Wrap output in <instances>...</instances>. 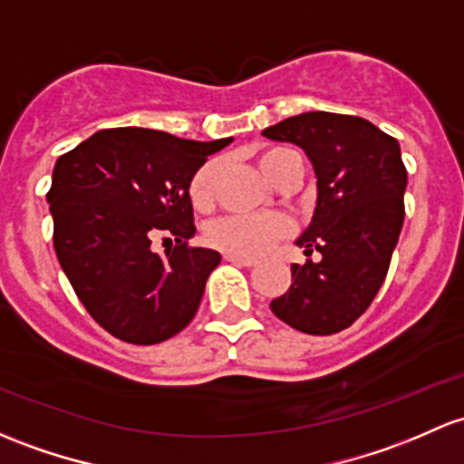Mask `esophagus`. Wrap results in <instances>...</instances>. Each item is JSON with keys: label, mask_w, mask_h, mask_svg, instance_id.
I'll return each mask as SVG.
<instances>
[{"label": "esophagus", "mask_w": 464, "mask_h": 464, "mask_svg": "<svg viewBox=\"0 0 464 464\" xmlns=\"http://www.w3.org/2000/svg\"><path fill=\"white\" fill-rule=\"evenodd\" d=\"M224 260L233 262V265H240V266H256V265H257V260H256V257L236 256V253H224Z\"/></svg>", "instance_id": "34e87169"}]
</instances>
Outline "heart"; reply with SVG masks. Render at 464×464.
Listing matches in <instances>:
<instances>
[{"label":"heart","mask_w":464,"mask_h":464,"mask_svg":"<svg viewBox=\"0 0 464 464\" xmlns=\"http://www.w3.org/2000/svg\"><path fill=\"white\" fill-rule=\"evenodd\" d=\"M257 167L271 179L280 184L291 175L304 173V160L289 146H266L257 153ZM219 170L218 160H207L193 173L188 182V199L198 211H208L216 199V178ZM291 233L289 218L282 213H253V216H224L207 228V240L219 251L236 256L257 257L266 253L276 242L285 240Z\"/></svg>","instance_id":"heart-1"}]
</instances>
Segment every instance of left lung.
I'll return each mask as SVG.
<instances>
[{
  "instance_id": "obj_1",
  "label": "left lung",
  "mask_w": 464,
  "mask_h": 464,
  "mask_svg": "<svg viewBox=\"0 0 464 464\" xmlns=\"http://www.w3.org/2000/svg\"><path fill=\"white\" fill-rule=\"evenodd\" d=\"M262 135L304 149L318 178L297 246L320 262L291 265V286L271 311L302 334H338L369 309L392 265L407 188L400 144L362 117L326 111L286 117Z\"/></svg>"
}]
</instances>
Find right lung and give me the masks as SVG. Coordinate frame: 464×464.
I'll list each match as a JSON object with an SVG mask.
<instances>
[{"mask_svg":"<svg viewBox=\"0 0 464 464\" xmlns=\"http://www.w3.org/2000/svg\"><path fill=\"white\" fill-rule=\"evenodd\" d=\"M227 144L231 138L195 142L126 126L97 130L57 160L46 193L53 246L84 309L115 338L164 343L198 314L222 256L188 246V182ZM155 235L176 246L153 254Z\"/></svg>","mask_w":464,"mask_h":464,"instance_id":"add662e5","label":"right lung"}]
</instances>
